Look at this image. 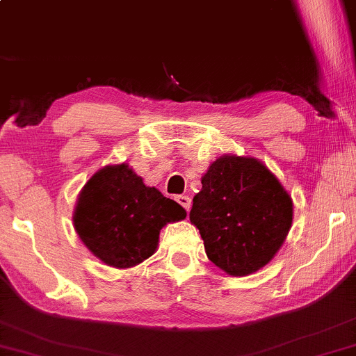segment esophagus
Returning a JSON list of instances; mask_svg holds the SVG:
<instances>
[{
    "instance_id": "obj_1",
    "label": "esophagus",
    "mask_w": 356,
    "mask_h": 356,
    "mask_svg": "<svg viewBox=\"0 0 356 356\" xmlns=\"http://www.w3.org/2000/svg\"><path fill=\"white\" fill-rule=\"evenodd\" d=\"M175 201L181 204V206L186 211L191 209V197H189V195H177V199H175Z\"/></svg>"
}]
</instances>
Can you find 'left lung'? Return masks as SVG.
Instances as JSON below:
<instances>
[{"label":"left lung","instance_id":"left-lung-1","mask_svg":"<svg viewBox=\"0 0 356 356\" xmlns=\"http://www.w3.org/2000/svg\"><path fill=\"white\" fill-rule=\"evenodd\" d=\"M201 182L189 219L207 257L231 276L266 266L293 224V199L280 179L254 157L224 154Z\"/></svg>","mask_w":356,"mask_h":356}]
</instances>
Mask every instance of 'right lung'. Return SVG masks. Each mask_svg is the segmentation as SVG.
I'll use <instances>...</instances> for the list:
<instances>
[{
	"mask_svg": "<svg viewBox=\"0 0 356 356\" xmlns=\"http://www.w3.org/2000/svg\"><path fill=\"white\" fill-rule=\"evenodd\" d=\"M181 204L167 199L125 162L97 170L73 211V226L81 243L102 263L134 268L155 252L161 229L186 219Z\"/></svg>",
	"mask_w": 356,
	"mask_h": 356,
	"instance_id": "add662e5",
	"label": "right lung"
}]
</instances>
